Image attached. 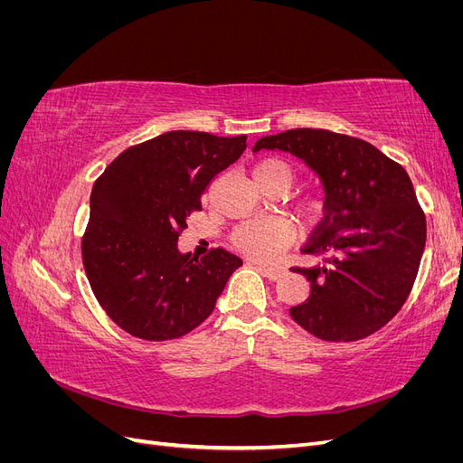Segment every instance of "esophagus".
<instances>
[{"mask_svg": "<svg viewBox=\"0 0 463 463\" xmlns=\"http://www.w3.org/2000/svg\"><path fill=\"white\" fill-rule=\"evenodd\" d=\"M255 264H257V269H259L266 278L278 279L279 276H282V269H279V266H269V264H262V262H255Z\"/></svg>", "mask_w": 463, "mask_h": 463, "instance_id": "esophagus-1", "label": "esophagus"}]
</instances>
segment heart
I'll use <instances>...</instances> for the list:
<instances>
[{
    "label": "heart",
    "instance_id": "1",
    "mask_svg": "<svg viewBox=\"0 0 463 463\" xmlns=\"http://www.w3.org/2000/svg\"><path fill=\"white\" fill-rule=\"evenodd\" d=\"M253 175L260 189H282L288 193L289 187L293 185V181H296V165L286 158L270 156L260 160L255 165ZM325 194L313 193L299 201L298 216L301 218L303 223H307V226H313V223H317L325 216ZM232 241L237 249L250 257L270 260L289 245L291 230L279 220H250L235 228V232L232 233Z\"/></svg>",
    "mask_w": 463,
    "mask_h": 463
}]
</instances>
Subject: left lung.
<instances>
[{
    "mask_svg": "<svg viewBox=\"0 0 463 463\" xmlns=\"http://www.w3.org/2000/svg\"><path fill=\"white\" fill-rule=\"evenodd\" d=\"M284 150L320 177L326 210L301 250L322 257L293 269L311 296L289 309L301 328L326 342H355L396 317L417 278L427 220L403 167L371 143L326 129L262 137L259 150Z\"/></svg>",
    "mask_w": 463,
    "mask_h": 463,
    "instance_id": "1",
    "label": "left lung"
}]
</instances>
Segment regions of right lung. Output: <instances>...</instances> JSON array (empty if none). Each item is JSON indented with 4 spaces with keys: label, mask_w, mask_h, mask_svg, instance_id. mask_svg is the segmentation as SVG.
Here are the masks:
<instances>
[{
    "label": "right lung",
    "mask_w": 463,
    "mask_h": 463,
    "mask_svg": "<svg viewBox=\"0 0 463 463\" xmlns=\"http://www.w3.org/2000/svg\"><path fill=\"white\" fill-rule=\"evenodd\" d=\"M247 148V135L170 131L123 150L96 179L82 264L106 315L135 338H181L214 311L243 260L177 249L208 184Z\"/></svg>",
    "instance_id": "1"
}]
</instances>
